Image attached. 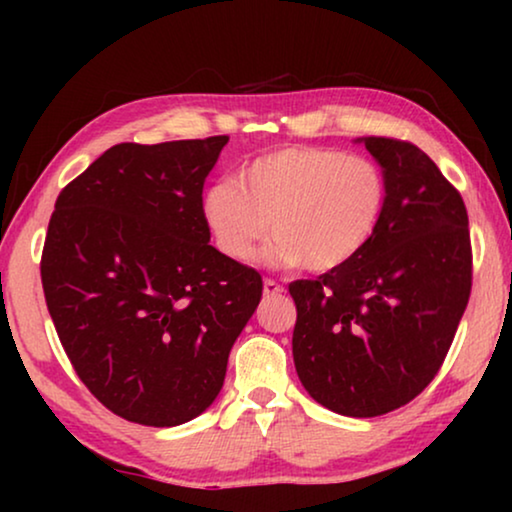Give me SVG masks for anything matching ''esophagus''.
I'll list each match as a JSON object with an SVG mask.
<instances>
[{
    "label": "esophagus",
    "mask_w": 512,
    "mask_h": 512,
    "mask_svg": "<svg viewBox=\"0 0 512 512\" xmlns=\"http://www.w3.org/2000/svg\"><path fill=\"white\" fill-rule=\"evenodd\" d=\"M284 291V286L282 284H277L275 279H265L263 282V293L265 296H279V293Z\"/></svg>",
    "instance_id": "34e87169"
}]
</instances>
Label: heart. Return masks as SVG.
Listing matches in <instances>:
<instances>
[{
	"label": "heart",
	"instance_id": "obj_1",
	"mask_svg": "<svg viewBox=\"0 0 512 512\" xmlns=\"http://www.w3.org/2000/svg\"><path fill=\"white\" fill-rule=\"evenodd\" d=\"M387 177L366 156L326 146H284L251 160L235 181H219L202 198V219L216 247L247 261L265 233V261L303 263L312 272L354 261L380 228Z\"/></svg>",
	"mask_w": 512,
	"mask_h": 512
}]
</instances>
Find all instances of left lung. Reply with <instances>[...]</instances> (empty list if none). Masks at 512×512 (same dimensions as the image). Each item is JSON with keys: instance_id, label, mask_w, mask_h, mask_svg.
Here are the masks:
<instances>
[{"instance_id": "8db88e82", "label": "left lung", "mask_w": 512, "mask_h": 512, "mask_svg": "<svg viewBox=\"0 0 512 512\" xmlns=\"http://www.w3.org/2000/svg\"><path fill=\"white\" fill-rule=\"evenodd\" d=\"M387 177L380 228L354 261L289 284L293 363L314 401L377 417L438 375L471 296L468 214L457 188L415 144L363 137Z\"/></svg>"}]
</instances>
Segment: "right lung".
I'll return each mask as SVG.
<instances>
[{
    "instance_id": "add662e5",
    "label": "right lung",
    "mask_w": 512,
    "mask_h": 512,
    "mask_svg": "<svg viewBox=\"0 0 512 512\" xmlns=\"http://www.w3.org/2000/svg\"><path fill=\"white\" fill-rule=\"evenodd\" d=\"M226 144H116L55 200L41 254L48 312L81 382L128 422L205 412L261 300V275L216 251L202 219Z\"/></svg>"
}]
</instances>
